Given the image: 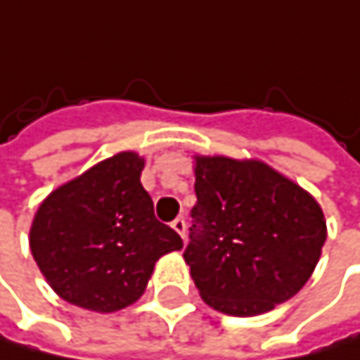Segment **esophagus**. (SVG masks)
<instances>
[{"label":"esophagus","instance_id":"34e87169","mask_svg":"<svg viewBox=\"0 0 360 360\" xmlns=\"http://www.w3.org/2000/svg\"><path fill=\"white\" fill-rule=\"evenodd\" d=\"M172 227L180 233L182 238H184V231H186V223H184V219H176V221L172 223Z\"/></svg>","mask_w":360,"mask_h":360}]
</instances>
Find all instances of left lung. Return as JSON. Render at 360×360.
Here are the masks:
<instances>
[{"label": "left lung", "instance_id": "8db88e82", "mask_svg": "<svg viewBox=\"0 0 360 360\" xmlns=\"http://www.w3.org/2000/svg\"><path fill=\"white\" fill-rule=\"evenodd\" d=\"M184 262L212 309L251 318L290 300L316 271L326 219L316 197L257 158L195 154Z\"/></svg>", "mask_w": 360, "mask_h": 360}]
</instances>
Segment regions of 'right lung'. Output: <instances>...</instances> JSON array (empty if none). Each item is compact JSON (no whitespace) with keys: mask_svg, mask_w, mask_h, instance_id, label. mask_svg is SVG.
I'll use <instances>...</instances> for the list:
<instances>
[{"mask_svg":"<svg viewBox=\"0 0 360 360\" xmlns=\"http://www.w3.org/2000/svg\"><path fill=\"white\" fill-rule=\"evenodd\" d=\"M146 160L117 152L51 191L30 227V249L60 298L113 314L146 292L154 264L180 251L182 238L156 221L141 186Z\"/></svg>","mask_w":360,"mask_h":360,"instance_id":"1","label":"right lung"}]
</instances>
